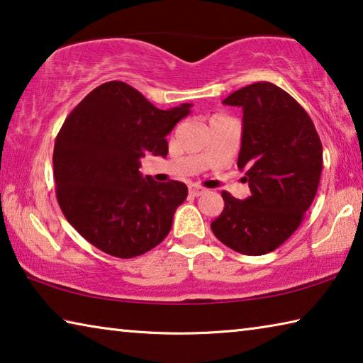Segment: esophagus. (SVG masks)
<instances>
[{"label": "esophagus", "mask_w": 363, "mask_h": 363, "mask_svg": "<svg viewBox=\"0 0 363 363\" xmlns=\"http://www.w3.org/2000/svg\"><path fill=\"white\" fill-rule=\"evenodd\" d=\"M203 192H205L203 187H199V186H190L189 187V194L192 195V196H199V195H201Z\"/></svg>", "instance_id": "34e87169"}]
</instances>
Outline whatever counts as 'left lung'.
Masks as SVG:
<instances>
[{
  "mask_svg": "<svg viewBox=\"0 0 363 363\" xmlns=\"http://www.w3.org/2000/svg\"><path fill=\"white\" fill-rule=\"evenodd\" d=\"M223 102L243 110L237 167L251 195L238 200L224 190V210L211 230L233 251L261 256L303 223L320 182L322 143L306 110L272 83L248 84Z\"/></svg>",
  "mask_w": 363,
  "mask_h": 363,
  "instance_id": "1",
  "label": "left lung"
}]
</instances>
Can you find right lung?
Wrapping results in <instances>:
<instances>
[{
    "instance_id": "1",
    "label": "right lung",
    "mask_w": 363,
    "mask_h": 363,
    "mask_svg": "<svg viewBox=\"0 0 363 363\" xmlns=\"http://www.w3.org/2000/svg\"><path fill=\"white\" fill-rule=\"evenodd\" d=\"M190 107L160 110L133 86L108 82L65 118L52 155L56 196L67 220L104 253L130 259L169 233L187 186L143 177L139 167L149 152L167 157V136Z\"/></svg>"
}]
</instances>
